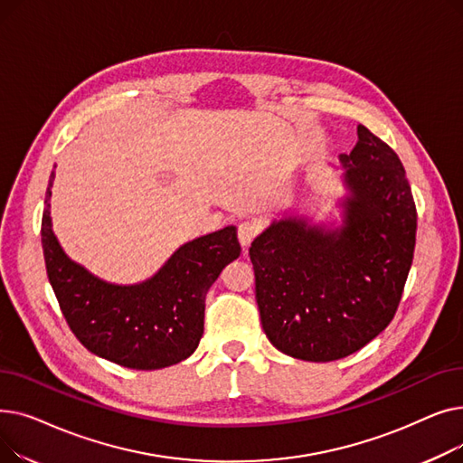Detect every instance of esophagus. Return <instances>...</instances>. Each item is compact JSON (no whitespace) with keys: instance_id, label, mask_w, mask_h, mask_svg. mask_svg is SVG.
Instances as JSON below:
<instances>
[{"instance_id":"34e87169","label":"esophagus","mask_w":463,"mask_h":463,"mask_svg":"<svg viewBox=\"0 0 463 463\" xmlns=\"http://www.w3.org/2000/svg\"><path fill=\"white\" fill-rule=\"evenodd\" d=\"M260 222L257 219H248V222H241L238 225V240L241 246H250L251 240L260 232Z\"/></svg>"}]
</instances>
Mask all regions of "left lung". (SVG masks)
Segmentation results:
<instances>
[{"instance_id":"left-lung-1","label":"left lung","mask_w":463,"mask_h":463,"mask_svg":"<svg viewBox=\"0 0 463 463\" xmlns=\"http://www.w3.org/2000/svg\"><path fill=\"white\" fill-rule=\"evenodd\" d=\"M344 227L283 219L250 248L266 337L281 353L332 362L379 335L398 311L417 240V206L396 152L358 126L342 154Z\"/></svg>"}]
</instances>
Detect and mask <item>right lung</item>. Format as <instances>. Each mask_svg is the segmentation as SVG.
I'll use <instances>...</instances> for the list:
<instances>
[{"instance_id":"right-lung-1","label":"right lung","mask_w":463,"mask_h":463,"mask_svg":"<svg viewBox=\"0 0 463 463\" xmlns=\"http://www.w3.org/2000/svg\"><path fill=\"white\" fill-rule=\"evenodd\" d=\"M46 187L41 241L48 281L63 317L93 354L133 370H159L185 360L204 332L208 288L241 248L234 227L182 246L150 281L109 285L67 259L51 225Z\"/></svg>"}]
</instances>
